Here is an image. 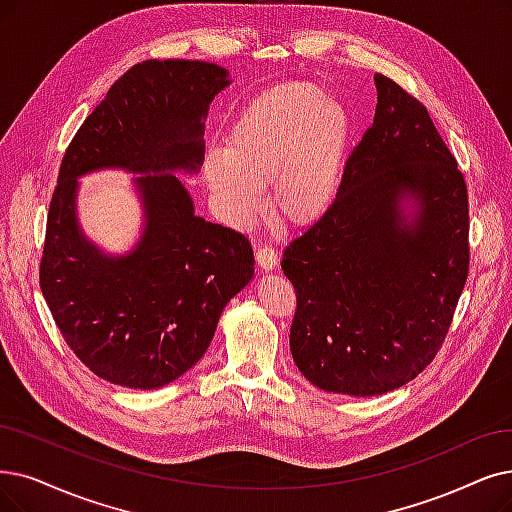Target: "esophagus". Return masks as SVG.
<instances>
[{"label":"esophagus","mask_w":512,"mask_h":512,"mask_svg":"<svg viewBox=\"0 0 512 512\" xmlns=\"http://www.w3.org/2000/svg\"><path fill=\"white\" fill-rule=\"evenodd\" d=\"M256 262L262 271H273L277 267V252L271 243H262L256 250Z\"/></svg>","instance_id":"34e87169"}]
</instances>
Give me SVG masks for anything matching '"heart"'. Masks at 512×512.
I'll use <instances>...</instances> for the list:
<instances>
[{"label":"heart","instance_id":"b5f03b06","mask_svg":"<svg viewBox=\"0 0 512 512\" xmlns=\"http://www.w3.org/2000/svg\"><path fill=\"white\" fill-rule=\"evenodd\" d=\"M353 119L342 102L315 86L262 94L210 149L203 178L222 220L245 229L264 206L288 224H311L332 206L349 153Z\"/></svg>","mask_w":512,"mask_h":512}]
</instances>
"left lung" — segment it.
<instances>
[{"mask_svg": "<svg viewBox=\"0 0 512 512\" xmlns=\"http://www.w3.org/2000/svg\"><path fill=\"white\" fill-rule=\"evenodd\" d=\"M374 124L336 199L283 250L298 309L290 349L327 393L374 397L433 361L468 273V199L424 105L374 75Z\"/></svg>", "mask_w": 512, "mask_h": 512, "instance_id": "left-lung-1", "label": "left lung"}]
</instances>
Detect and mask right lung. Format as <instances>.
<instances>
[{"mask_svg":"<svg viewBox=\"0 0 512 512\" xmlns=\"http://www.w3.org/2000/svg\"><path fill=\"white\" fill-rule=\"evenodd\" d=\"M231 75L201 60H147L119 77L60 163L42 292L60 334L102 380L153 391L203 357L224 306L254 277L243 235L195 214L180 174L206 153V117ZM119 169L143 210L126 253H107L80 227L79 177Z\"/></svg>","mask_w":512,"mask_h":512,"instance_id":"1","label":"right lung"}]
</instances>
